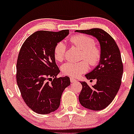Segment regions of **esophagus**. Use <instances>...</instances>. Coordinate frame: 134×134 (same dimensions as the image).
<instances>
[{
	"instance_id": "obj_1",
	"label": "esophagus",
	"mask_w": 134,
	"mask_h": 134,
	"mask_svg": "<svg viewBox=\"0 0 134 134\" xmlns=\"http://www.w3.org/2000/svg\"><path fill=\"white\" fill-rule=\"evenodd\" d=\"M70 82H71V83H73L74 82H76V80L73 79V78H70Z\"/></svg>"
}]
</instances>
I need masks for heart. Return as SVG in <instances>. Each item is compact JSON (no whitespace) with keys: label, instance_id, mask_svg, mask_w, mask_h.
I'll return each instance as SVG.
<instances>
[{"label":"heart","instance_id":"1","mask_svg":"<svg viewBox=\"0 0 134 134\" xmlns=\"http://www.w3.org/2000/svg\"><path fill=\"white\" fill-rule=\"evenodd\" d=\"M70 42L73 46L82 51L81 59H85L80 62H68L62 67V71L64 74L68 76L76 77L80 75L87 71L88 64L91 66H96L99 62L101 52L99 48L96 46L95 40L89 36L85 35H77L70 38ZM66 51L65 44L61 42L58 43L54 50V56L56 61H62L64 59Z\"/></svg>","mask_w":134,"mask_h":134}]
</instances>
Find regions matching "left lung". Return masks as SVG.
<instances>
[{"instance_id":"1","label":"left lung","mask_w":134,"mask_h":134,"mask_svg":"<svg viewBox=\"0 0 134 134\" xmlns=\"http://www.w3.org/2000/svg\"><path fill=\"white\" fill-rule=\"evenodd\" d=\"M75 32L93 36L100 43L99 63L92 71L85 75L87 79H96L97 82L90 87L85 82H81L82 89L79 99L84 108L102 110L113 101L121 85L124 67L119 48L111 36L100 28L76 30Z\"/></svg>"}]
</instances>
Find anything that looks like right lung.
<instances>
[{
  "instance_id": "right-lung-1",
  "label": "right lung",
  "mask_w": 134,
  "mask_h": 134,
  "mask_svg": "<svg viewBox=\"0 0 134 134\" xmlns=\"http://www.w3.org/2000/svg\"><path fill=\"white\" fill-rule=\"evenodd\" d=\"M68 34V30L37 31L21 47L16 80L24 101L37 113L49 114L58 109L63 91L70 85L68 76L57 78L60 70L54 56L56 44Z\"/></svg>"
}]
</instances>
